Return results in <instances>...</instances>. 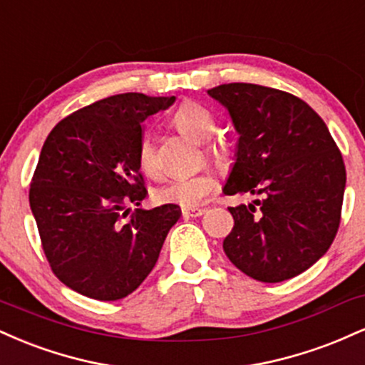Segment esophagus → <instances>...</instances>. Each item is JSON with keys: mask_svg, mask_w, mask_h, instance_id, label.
<instances>
[{"mask_svg": "<svg viewBox=\"0 0 365 365\" xmlns=\"http://www.w3.org/2000/svg\"><path fill=\"white\" fill-rule=\"evenodd\" d=\"M206 212V209L202 207H190V209H183V216L185 217H197V216H202Z\"/></svg>", "mask_w": 365, "mask_h": 365, "instance_id": "esophagus-1", "label": "esophagus"}]
</instances>
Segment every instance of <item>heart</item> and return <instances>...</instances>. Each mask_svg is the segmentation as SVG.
I'll list each match as a JSON object with an SVG mask.
<instances>
[{"mask_svg": "<svg viewBox=\"0 0 365 365\" xmlns=\"http://www.w3.org/2000/svg\"><path fill=\"white\" fill-rule=\"evenodd\" d=\"M173 125L180 132L185 133L197 142L211 139L216 132V118L211 111L202 104L195 101H185L177 108L173 115ZM206 156L221 161L225 156V148L221 142L207 140ZM137 163L139 168L149 177H154L159 171V163L154 149V142L149 133H144L137 145ZM216 180L209 170H199L190 175H180V177H168L163 180L154 188V200L159 204H177L182 207H197L207 199V195L215 190Z\"/></svg>", "mask_w": 365, "mask_h": 365, "instance_id": "obj_1", "label": "heart"}]
</instances>
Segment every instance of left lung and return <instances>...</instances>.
Wrapping results in <instances>:
<instances>
[{
    "mask_svg": "<svg viewBox=\"0 0 365 365\" xmlns=\"http://www.w3.org/2000/svg\"><path fill=\"white\" fill-rule=\"evenodd\" d=\"M207 94L226 106L240 133L225 194L261 195L230 207L235 225L225 254L257 282L304 273L340 228L346 171L336 142L321 116L290 92L237 82Z\"/></svg>",
    "mask_w": 365,
    "mask_h": 365,
    "instance_id": "obj_1",
    "label": "left lung"
}]
</instances>
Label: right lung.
<instances>
[{"label":"right lung","instance_id":"right-lung-1","mask_svg":"<svg viewBox=\"0 0 365 365\" xmlns=\"http://www.w3.org/2000/svg\"><path fill=\"white\" fill-rule=\"evenodd\" d=\"M139 92L77 110L51 130L29 188L41 245L66 287L120 300L148 278L180 207L130 212L148 190L137 163L142 121L173 104Z\"/></svg>","mask_w":365,"mask_h":365}]
</instances>
